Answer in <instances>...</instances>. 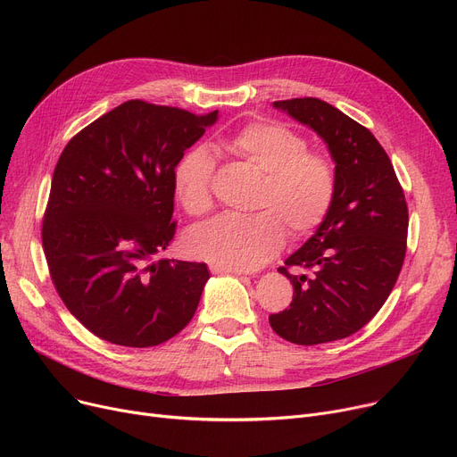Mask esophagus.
I'll use <instances>...</instances> for the list:
<instances>
[{"instance_id":"1","label":"esophagus","mask_w":457,"mask_h":457,"mask_svg":"<svg viewBox=\"0 0 457 457\" xmlns=\"http://www.w3.org/2000/svg\"><path fill=\"white\" fill-rule=\"evenodd\" d=\"M211 272H212V274H237V276H241V274H248L246 270H237V269H224V267H219V265H211Z\"/></svg>"}]
</instances>
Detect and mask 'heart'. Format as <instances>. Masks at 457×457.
I'll use <instances>...</instances> for the list:
<instances>
[{
  "label": "heart",
  "mask_w": 457,
  "mask_h": 457,
  "mask_svg": "<svg viewBox=\"0 0 457 457\" xmlns=\"http://www.w3.org/2000/svg\"><path fill=\"white\" fill-rule=\"evenodd\" d=\"M220 148L261 174L252 216H219L192 229L187 250L214 265L253 270L270 261L285 243V227L302 237L326 219L335 198V168L317 152H307L302 135L278 122H250L220 142ZM216 161L204 146L183 154L174 168V190L190 216L212 207Z\"/></svg>",
  "instance_id": "obj_1"
}]
</instances>
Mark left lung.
I'll return each instance as SVG.
<instances>
[{
    "mask_svg": "<svg viewBox=\"0 0 457 457\" xmlns=\"http://www.w3.org/2000/svg\"><path fill=\"white\" fill-rule=\"evenodd\" d=\"M313 129L335 162V198L315 235L285 265L312 274L278 272L293 283L291 307L270 315L272 329L313 346L361 329L389 298L405 257L407 205L395 168L376 137L317 98L274 102Z\"/></svg>",
    "mask_w": 457,
    "mask_h": 457,
    "instance_id": "left-lung-1",
    "label": "left lung"
}]
</instances>
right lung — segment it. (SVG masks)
<instances>
[{
    "instance_id": "right-lung-1",
    "label": "right lung",
    "mask_w": 457,
    "mask_h": 457,
    "mask_svg": "<svg viewBox=\"0 0 457 457\" xmlns=\"http://www.w3.org/2000/svg\"><path fill=\"white\" fill-rule=\"evenodd\" d=\"M219 111L131 100L81 129L55 166L42 245L55 289L96 337L148 348L195 317L205 262L159 259L174 238V168Z\"/></svg>"
}]
</instances>
